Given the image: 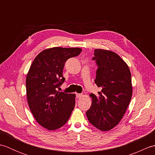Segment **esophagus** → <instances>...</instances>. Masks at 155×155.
Listing matches in <instances>:
<instances>
[{
	"mask_svg": "<svg viewBox=\"0 0 155 155\" xmlns=\"http://www.w3.org/2000/svg\"><path fill=\"white\" fill-rule=\"evenodd\" d=\"M76 96H77V98H81L83 97V94H80V93H77V94H76Z\"/></svg>",
	"mask_w": 155,
	"mask_h": 155,
	"instance_id": "obj_1",
	"label": "esophagus"
}]
</instances>
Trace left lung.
Segmentation results:
<instances>
[{
  "label": "left lung",
  "instance_id": "1",
  "mask_svg": "<svg viewBox=\"0 0 155 155\" xmlns=\"http://www.w3.org/2000/svg\"><path fill=\"white\" fill-rule=\"evenodd\" d=\"M93 60L97 65L94 80L101 91L91 94L92 104L87 111L90 123L98 129L109 130L124 116L133 94L131 74L123 59L115 52L95 49Z\"/></svg>",
  "mask_w": 155,
  "mask_h": 155
}]
</instances>
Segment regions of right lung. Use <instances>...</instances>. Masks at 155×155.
Masks as SVG:
<instances>
[{
  "mask_svg": "<svg viewBox=\"0 0 155 155\" xmlns=\"http://www.w3.org/2000/svg\"><path fill=\"white\" fill-rule=\"evenodd\" d=\"M79 48L54 47L40 52L32 62L26 79L29 108L36 120L48 130L63 126L75 105V94L57 91L64 83L66 61L81 53Z\"/></svg>",
  "mask_w": 155,
  "mask_h": 155,
  "instance_id": "1",
  "label": "right lung"
}]
</instances>
